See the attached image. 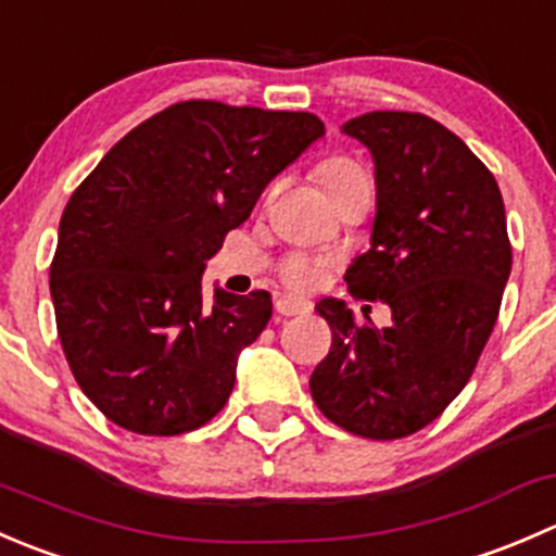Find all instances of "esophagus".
Here are the masks:
<instances>
[{"instance_id":"34e87169","label":"esophagus","mask_w":556,"mask_h":556,"mask_svg":"<svg viewBox=\"0 0 556 556\" xmlns=\"http://www.w3.org/2000/svg\"><path fill=\"white\" fill-rule=\"evenodd\" d=\"M277 312L282 314V317H299V314H309L312 304L304 299H293V295H282V299L277 301Z\"/></svg>"}]
</instances>
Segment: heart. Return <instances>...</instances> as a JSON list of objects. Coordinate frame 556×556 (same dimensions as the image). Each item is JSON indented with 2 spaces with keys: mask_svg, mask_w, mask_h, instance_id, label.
<instances>
[{
  "mask_svg": "<svg viewBox=\"0 0 556 556\" xmlns=\"http://www.w3.org/2000/svg\"><path fill=\"white\" fill-rule=\"evenodd\" d=\"M317 177L319 182H323V188L330 193H336L339 188H344V185L355 182V179L366 177L361 169H357L352 161L346 159H328L319 164L317 169ZM330 271V261L325 255H312V252H293V255H288L282 261V268H279V274H282L285 285L293 290H317L319 285L325 282V277H328Z\"/></svg>",
  "mask_w": 556,
  "mask_h": 556,
  "instance_id": "obj_1",
  "label": "heart"
}]
</instances>
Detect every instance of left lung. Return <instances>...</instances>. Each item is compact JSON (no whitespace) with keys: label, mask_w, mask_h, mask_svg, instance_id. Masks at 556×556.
Wrapping results in <instances>:
<instances>
[{"label":"left lung","mask_w":556,"mask_h":556,"mask_svg":"<svg viewBox=\"0 0 556 556\" xmlns=\"http://www.w3.org/2000/svg\"><path fill=\"white\" fill-rule=\"evenodd\" d=\"M341 131L366 144L377 177L371 247L346 288L390 306L392 323L361 328L344 301H319L333 344L309 390L339 428L392 441L433 422L479 363L511 274L506 206L490 169L433 117L368 112Z\"/></svg>","instance_id":"obj_1"}]
</instances>
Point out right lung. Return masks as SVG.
Listing matches in <instances>:
<instances>
[{"label":"right lung","mask_w":556,"mask_h":556,"mask_svg":"<svg viewBox=\"0 0 556 556\" xmlns=\"http://www.w3.org/2000/svg\"><path fill=\"white\" fill-rule=\"evenodd\" d=\"M325 134L312 112L179 102L128 131L72 193L50 266L77 384L121 428L179 435L210 422L271 295L201 274L266 185Z\"/></svg>","instance_id":"obj_1"}]
</instances>
